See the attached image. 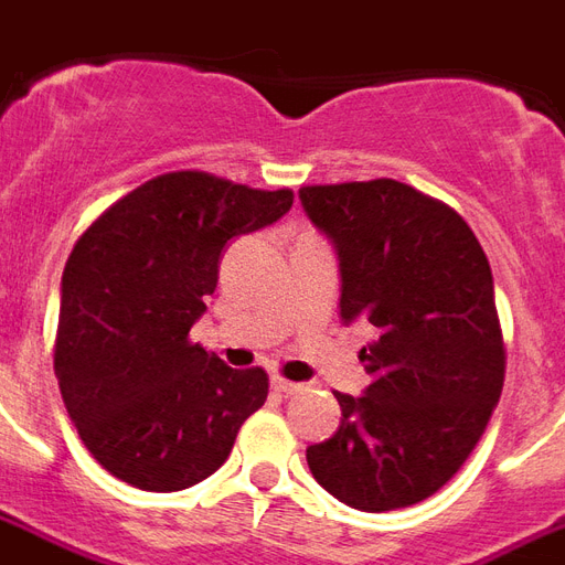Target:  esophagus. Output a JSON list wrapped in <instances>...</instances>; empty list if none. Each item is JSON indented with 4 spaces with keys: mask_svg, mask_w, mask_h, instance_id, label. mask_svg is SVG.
I'll list each match as a JSON object with an SVG mask.
<instances>
[{
    "mask_svg": "<svg viewBox=\"0 0 565 565\" xmlns=\"http://www.w3.org/2000/svg\"><path fill=\"white\" fill-rule=\"evenodd\" d=\"M273 387L278 391V394H287V397H290V394H301V391H305V385H299V382H290V379H281V376L273 379Z\"/></svg>",
    "mask_w": 565,
    "mask_h": 565,
    "instance_id": "34e87169",
    "label": "esophagus"
}]
</instances>
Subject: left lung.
Listing matches in <instances>:
<instances>
[{"instance_id":"obj_1","label":"left lung","mask_w":565,"mask_h":565,"mask_svg":"<svg viewBox=\"0 0 565 565\" xmlns=\"http://www.w3.org/2000/svg\"><path fill=\"white\" fill-rule=\"evenodd\" d=\"M340 260V317L367 320L364 397L334 394L338 433L308 447L313 480L385 512L436 494L471 456L507 370L489 257L445 201L391 178L301 186Z\"/></svg>"}]
</instances>
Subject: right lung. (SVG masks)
<instances>
[{
    "mask_svg": "<svg viewBox=\"0 0 565 565\" xmlns=\"http://www.w3.org/2000/svg\"><path fill=\"white\" fill-rule=\"evenodd\" d=\"M290 206V189L168 171L76 239L62 275L55 379L82 445L111 477L145 492L201 483L266 403L264 367H227L189 329L206 311L227 239Z\"/></svg>",
    "mask_w": 565,
    "mask_h": 565,
    "instance_id": "1",
    "label": "right lung"
}]
</instances>
